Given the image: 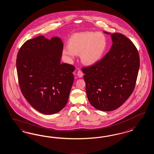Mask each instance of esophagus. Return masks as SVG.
<instances>
[{
    "label": "esophagus",
    "instance_id": "1",
    "mask_svg": "<svg viewBox=\"0 0 154 154\" xmlns=\"http://www.w3.org/2000/svg\"><path fill=\"white\" fill-rule=\"evenodd\" d=\"M77 75H78L79 78H82L83 76V73L82 72V71L79 70L77 72Z\"/></svg>",
    "mask_w": 154,
    "mask_h": 154
}]
</instances>
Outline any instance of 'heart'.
Instances as JSON below:
<instances>
[{
  "mask_svg": "<svg viewBox=\"0 0 154 154\" xmlns=\"http://www.w3.org/2000/svg\"><path fill=\"white\" fill-rule=\"evenodd\" d=\"M106 47L107 40L102 33L86 31L72 35L68 46L63 47L62 53L69 62L73 61L76 55L80 54L84 63L92 65L101 60Z\"/></svg>",
  "mask_w": 154,
  "mask_h": 154,
  "instance_id": "b5f03b06",
  "label": "heart"
}]
</instances>
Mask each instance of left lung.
Listing matches in <instances>:
<instances>
[{"label":"left lung","mask_w":154,"mask_h":154,"mask_svg":"<svg viewBox=\"0 0 154 154\" xmlns=\"http://www.w3.org/2000/svg\"><path fill=\"white\" fill-rule=\"evenodd\" d=\"M110 34L112 45L100 61L83 68L88 101L97 110L119 108L135 87L140 68L138 51L131 40L120 33Z\"/></svg>","instance_id":"obj_1"}]
</instances>
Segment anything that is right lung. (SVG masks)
<instances>
[{
	"label": "right lung",
	"instance_id": "1",
	"mask_svg": "<svg viewBox=\"0 0 154 154\" xmlns=\"http://www.w3.org/2000/svg\"><path fill=\"white\" fill-rule=\"evenodd\" d=\"M63 44L58 36H39L26 41L17 54L16 67L24 97L45 115L60 111L69 100L75 67L61 63Z\"/></svg>",
	"mask_w": 154,
	"mask_h": 154
}]
</instances>
